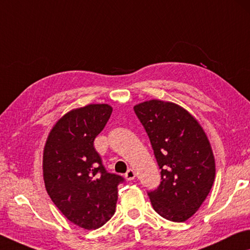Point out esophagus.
<instances>
[{"mask_svg": "<svg viewBox=\"0 0 250 250\" xmlns=\"http://www.w3.org/2000/svg\"><path fill=\"white\" fill-rule=\"evenodd\" d=\"M135 171L133 170V168H128L127 172L125 173V179L128 180V181H132V180L135 179Z\"/></svg>", "mask_w": 250, "mask_h": 250, "instance_id": "esophagus-1", "label": "esophagus"}]
</instances>
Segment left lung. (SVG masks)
Here are the masks:
<instances>
[{
  "instance_id": "8db88e82",
  "label": "left lung",
  "mask_w": 250,
  "mask_h": 250,
  "mask_svg": "<svg viewBox=\"0 0 250 250\" xmlns=\"http://www.w3.org/2000/svg\"><path fill=\"white\" fill-rule=\"evenodd\" d=\"M151 141L161 168V184L148 192L161 217L183 222L208 197L216 176V162L205 130L197 118L178 104L151 99L134 106Z\"/></svg>"
}]
</instances>
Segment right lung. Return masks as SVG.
I'll return each instance as SVG.
<instances>
[{"instance_id":"right-lung-1","label":"right lung","mask_w":250,"mask_h":250,"mask_svg":"<svg viewBox=\"0 0 250 250\" xmlns=\"http://www.w3.org/2000/svg\"><path fill=\"white\" fill-rule=\"evenodd\" d=\"M108 104L71 109L50 130L43 148V181L49 197L78 227L95 230L115 213L117 187L124 179L108 173L94 147L108 122Z\"/></svg>"}]
</instances>
